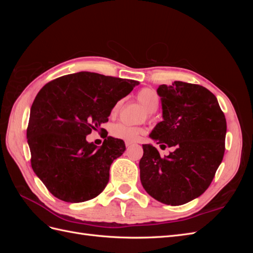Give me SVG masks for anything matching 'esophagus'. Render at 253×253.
Listing matches in <instances>:
<instances>
[{"label":"esophagus","instance_id":"1","mask_svg":"<svg viewBox=\"0 0 253 253\" xmlns=\"http://www.w3.org/2000/svg\"><path fill=\"white\" fill-rule=\"evenodd\" d=\"M135 142H133V141H128V140H126V148H128V147H131V145H133Z\"/></svg>","mask_w":253,"mask_h":253}]
</instances>
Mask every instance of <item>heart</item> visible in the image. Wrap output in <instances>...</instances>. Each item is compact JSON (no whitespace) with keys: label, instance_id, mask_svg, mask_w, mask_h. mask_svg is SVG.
<instances>
[{"label":"heart","instance_id":"1","mask_svg":"<svg viewBox=\"0 0 253 253\" xmlns=\"http://www.w3.org/2000/svg\"><path fill=\"white\" fill-rule=\"evenodd\" d=\"M137 100L147 110L148 115L154 113L159 105V96L157 91L153 88L145 87L140 89L137 93ZM122 101H118L113 106L112 115H116L120 110ZM111 133L114 137L119 139H125L128 141H135L138 139V137L144 133V128L139 126H129L124 124H116L111 128Z\"/></svg>","mask_w":253,"mask_h":253}]
</instances>
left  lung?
Masks as SVG:
<instances>
[{"label": "left lung", "mask_w": 253, "mask_h": 253, "mask_svg": "<svg viewBox=\"0 0 253 253\" xmlns=\"http://www.w3.org/2000/svg\"><path fill=\"white\" fill-rule=\"evenodd\" d=\"M157 94L164 120L150 137L174 151L162 157L152 144H142L140 180L156 201L183 205L208 189L223 160L226 118L216 97L202 85L174 81L159 85Z\"/></svg>", "instance_id": "8db88e82"}]
</instances>
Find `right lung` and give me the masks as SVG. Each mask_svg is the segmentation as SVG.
I'll list each match as a JSON object with an SVG mask.
<instances>
[{"instance_id":"1","label":"right lung","mask_w":253,"mask_h":253,"mask_svg":"<svg viewBox=\"0 0 253 253\" xmlns=\"http://www.w3.org/2000/svg\"><path fill=\"white\" fill-rule=\"evenodd\" d=\"M138 81L80 72L48 82L30 109L27 142L32 168L49 192L66 203H82L100 194L114 159L126 151L124 140L108 136L101 125L113 106ZM106 139L100 148L86 141L91 130Z\"/></svg>"}]
</instances>
